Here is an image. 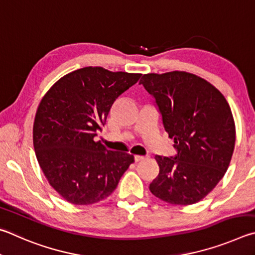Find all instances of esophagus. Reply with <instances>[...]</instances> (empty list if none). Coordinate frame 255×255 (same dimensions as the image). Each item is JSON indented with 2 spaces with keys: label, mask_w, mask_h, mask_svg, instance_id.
<instances>
[{
  "label": "esophagus",
  "mask_w": 255,
  "mask_h": 255,
  "mask_svg": "<svg viewBox=\"0 0 255 255\" xmlns=\"http://www.w3.org/2000/svg\"><path fill=\"white\" fill-rule=\"evenodd\" d=\"M145 159V157H142V155H135L134 157V160L135 162H140V161H143V160Z\"/></svg>",
  "instance_id": "34e87169"
}]
</instances>
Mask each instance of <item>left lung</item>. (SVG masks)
I'll use <instances>...</instances> for the list:
<instances>
[{
    "label": "left lung",
    "instance_id": "1",
    "mask_svg": "<svg viewBox=\"0 0 255 255\" xmlns=\"http://www.w3.org/2000/svg\"><path fill=\"white\" fill-rule=\"evenodd\" d=\"M140 84L154 97L177 150L175 157L155 155L160 170L150 191L171 205L198 203L224 177L233 154L229 103L211 83L186 71L145 74Z\"/></svg>",
    "mask_w": 255,
    "mask_h": 255
}]
</instances>
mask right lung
<instances>
[{
  "mask_svg": "<svg viewBox=\"0 0 255 255\" xmlns=\"http://www.w3.org/2000/svg\"><path fill=\"white\" fill-rule=\"evenodd\" d=\"M140 77L85 67L61 77L42 97L33 123L35 155L49 184L68 203L92 205L109 197L134 162L95 136L116 98Z\"/></svg>",
  "mask_w": 255,
  "mask_h": 255,
  "instance_id": "add662e5",
  "label": "right lung"
}]
</instances>
